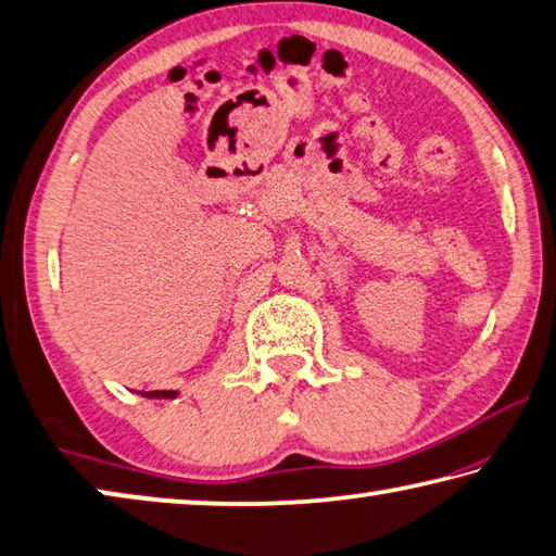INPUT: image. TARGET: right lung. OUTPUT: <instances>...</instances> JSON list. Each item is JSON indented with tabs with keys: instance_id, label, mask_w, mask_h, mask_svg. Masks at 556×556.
<instances>
[{
	"instance_id": "obj_1",
	"label": "right lung",
	"mask_w": 556,
	"mask_h": 556,
	"mask_svg": "<svg viewBox=\"0 0 556 556\" xmlns=\"http://www.w3.org/2000/svg\"><path fill=\"white\" fill-rule=\"evenodd\" d=\"M147 397H176V392L172 390H154V392H147Z\"/></svg>"
}]
</instances>
